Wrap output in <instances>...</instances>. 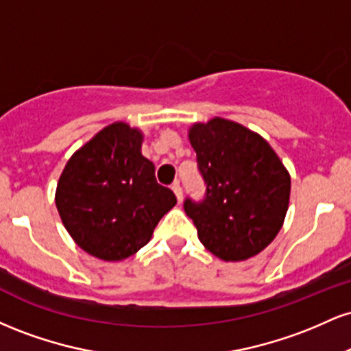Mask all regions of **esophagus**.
<instances>
[{"mask_svg":"<svg viewBox=\"0 0 351 351\" xmlns=\"http://www.w3.org/2000/svg\"><path fill=\"white\" fill-rule=\"evenodd\" d=\"M171 189L175 191L176 198H178V203H181V201H183V188H181V184L178 183V181H175V183L171 184Z\"/></svg>","mask_w":351,"mask_h":351,"instance_id":"obj_1","label":"esophagus"}]
</instances>
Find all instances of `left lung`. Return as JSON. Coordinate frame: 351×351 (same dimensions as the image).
<instances>
[{"instance_id":"1","label":"left lung","mask_w":351,"mask_h":351,"mask_svg":"<svg viewBox=\"0 0 351 351\" xmlns=\"http://www.w3.org/2000/svg\"><path fill=\"white\" fill-rule=\"evenodd\" d=\"M203 199L186 196L183 208L201 244L223 261H244L272 243L291 196V176L263 136L224 119L189 130Z\"/></svg>"}]
</instances>
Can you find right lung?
<instances>
[{"instance_id":"add662e5","label":"right lung","mask_w":351,"mask_h":351,"mask_svg":"<svg viewBox=\"0 0 351 351\" xmlns=\"http://www.w3.org/2000/svg\"><path fill=\"white\" fill-rule=\"evenodd\" d=\"M140 148L138 130L112 123L72 155L59 178L60 219L72 239L99 259L122 261L142 249L176 204Z\"/></svg>"}]
</instances>
